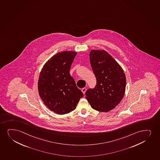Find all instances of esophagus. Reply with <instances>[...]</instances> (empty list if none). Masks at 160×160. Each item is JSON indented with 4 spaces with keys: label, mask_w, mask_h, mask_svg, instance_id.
Segmentation results:
<instances>
[{
    "label": "esophagus",
    "mask_w": 160,
    "mask_h": 160,
    "mask_svg": "<svg viewBox=\"0 0 160 160\" xmlns=\"http://www.w3.org/2000/svg\"><path fill=\"white\" fill-rule=\"evenodd\" d=\"M81 91H82V92L85 94V92H86V88H83L81 89Z\"/></svg>",
    "instance_id": "1"
}]
</instances>
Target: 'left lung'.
Masks as SVG:
<instances>
[{
    "label": "left lung",
    "instance_id": "8db88e82",
    "mask_svg": "<svg viewBox=\"0 0 160 160\" xmlns=\"http://www.w3.org/2000/svg\"><path fill=\"white\" fill-rule=\"evenodd\" d=\"M89 59L97 85L94 88L87 89L86 98L92 108L107 112L123 99L126 86V75L122 67L105 50L92 49Z\"/></svg>",
    "mask_w": 160,
    "mask_h": 160
}]
</instances>
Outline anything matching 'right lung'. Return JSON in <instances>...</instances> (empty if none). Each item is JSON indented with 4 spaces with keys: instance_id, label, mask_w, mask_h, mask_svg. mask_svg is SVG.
I'll use <instances>...</instances> for the list:
<instances>
[{
    "instance_id": "obj_1",
    "label": "right lung",
    "mask_w": 160,
    "mask_h": 160,
    "mask_svg": "<svg viewBox=\"0 0 160 160\" xmlns=\"http://www.w3.org/2000/svg\"><path fill=\"white\" fill-rule=\"evenodd\" d=\"M77 53L59 52L51 58L42 68L38 82L40 97L48 108L58 114L74 111L83 94L69 74Z\"/></svg>"
}]
</instances>
